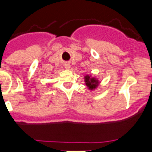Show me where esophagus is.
I'll use <instances>...</instances> for the list:
<instances>
[{"instance_id":"esophagus-1","label":"esophagus","mask_w":152,"mask_h":152,"mask_svg":"<svg viewBox=\"0 0 152 152\" xmlns=\"http://www.w3.org/2000/svg\"><path fill=\"white\" fill-rule=\"evenodd\" d=\"M64 67H65V69H69V68H70V64H69V63H65V64H64Z\"/></svg>"}]
</instances>
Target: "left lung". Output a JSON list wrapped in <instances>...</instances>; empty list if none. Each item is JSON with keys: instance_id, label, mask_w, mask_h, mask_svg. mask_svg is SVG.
<instances>
[{"instance_id": "8db88e82", "label": "left lung", "mask_w": 152, "mask_h": 152, "mask_svg": "<svg viewBox=\"0 0 152 152\" xmlns=\"http://www.w3.org/2000/svg\"><path fill=\"white\" fill-rule=\"evenodd\" d=\"M84 81L87 87H88L90 90H95V88H97V87L99 84V81L95 77H92L91 76H85L84 77Z\"/></svg>"}]
</instances>
